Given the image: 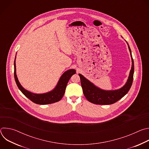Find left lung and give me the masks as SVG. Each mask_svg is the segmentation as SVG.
<instances>
[{
	"mask_svg": "<svg viewBox=\"0 0 149 149\" xmlns=\"http://www.w3.org/2000/svg\"><path fill=\"white\" fill-rule=\"evenodd\" d=\"M128 44V43H127ZM129 49L130 52L132 65L130 72L129 77L127 79V82L124 86L116 90L105 91L101 90L89 80L86 79L83 75L79 74V76L81 79V84L83 91L84 95L87 99V100L93 104L99 105H109L112 104L123 98L130 90L133 81L134 74V61L132 55V51L130 48L128 44Z\"/></svg>",
	"mask_w": 149,
	"mask_h": 149,
	"instance_id": "1",
	"label": "left lung"
}]
</instances>
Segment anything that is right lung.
<instances>
[{
    "label": "right lung",
    "instance_id": "right-lung-1",
    "mask_svg": "<svg viewBox=\"0 0 149 149\" xmlns=\"http://www.w3.org/2000/svg\"><path fill=\"white\" fill-rule=\"evenodd\" d=\"M76 72L75 70H69L62 74L56 85V86L52 91L44 94H34L26 90L19 83L16 74L15 59L14 61V77L17 87L27 98H28L34 103L38 104L44 105L52 104L61 100V98L63 97V95H64L68 81L70 80L72 75H73Z\"/></svg>",
    "mask_w": 149,
    "mask_h": 149
}]
</instances>
